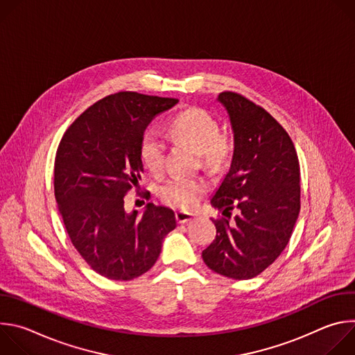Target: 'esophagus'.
<instances>
[{"instance_id":"esophagus-1","label":"esophagus","mask_w":355,"mask_h":355,"mask_svg":"<svg viewBox=\"0 0 355 355\" xmlns=\"http://www.w3.org/2000/svg\"><path fill=\"white\" fill-rule=\"evenodd\" d=\"M175 218H177V222L178 223H187L189 220L193 219V214H189V212H184V211H178L175 214Z\"/></svg>"}]
</instances>
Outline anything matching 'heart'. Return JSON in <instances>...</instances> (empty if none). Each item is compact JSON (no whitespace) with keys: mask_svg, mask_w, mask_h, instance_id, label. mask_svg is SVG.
I'll return each instance as SVG.
<instances>
[{"mask_svg":"<svg viewBox=\"0 0 355 355\" xmlns=\"http://www.w3.org/2000/svg\"><path fill=\"white\" fill-rule=\"evenodd\" d=\"M170 133L199 153L207 166L220 164L232 151L230 139L219 135L218 121L204 110L191 108L178 114L170 123ZM164 153L166 143L162 135L155 129L146 130L140 141V157L146 168L155 174L160 173L164 166ZM204 191L205 184L199 180L173 177L160 185L159 196L168 207L191 209Z\"/></svg>","mask_w":355,"mask_h":355,"instance_id":"obj_1","label":"heart"}]
</instances>
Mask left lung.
<instances>
[{
	"mask_svg": "<svg viewBox=\"0 0 355 355\" xmlns=\"http://www.w3.org/2000/svg\"><path fill=\"white\" fill-rule=\"evenodd\" d=\"M230 121L234 148L230 167L211 204L216 239L202 251L215 272L250 279L270 267L286 247L300 209L299 162L285 129L261 107L236 92L218 96ZM238 215L230 220L228 212Z\"/></svg>",
	"mask_w": 355,
	"mask_h": 355,
	"instance_id": "1",
	"label": "left lung"
}]
</instances>
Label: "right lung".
<instances>
[{"label": "right lung", "instance_id": "right-lung-1", "mask_svg": "<svg viewBox=\"0 0 355 355\" xmlns=\"http://www.w3.org/2000/svg\"><path fill=\"white\" fill-rule=\"evenodd\" d=\"M174 98L118 92L98 101L66 130L55 160V196L73 245L108 279L130 281L157 261L175 229L173 209L147 204L125 211V195L139 184L140 141L153 118Z\"/></svg>", "mask_w": 355, "mask_h": 355}]
</instances>
